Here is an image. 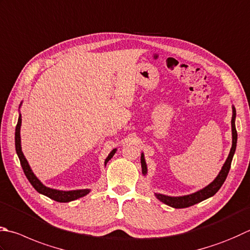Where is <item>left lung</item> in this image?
Segmentation results:
<instances>
[{
  "mask_svg": "<svg viewBox=\"0 0 250 250\" xmlns=\"http://www.w3.org/2000/svg\"><path fill=\"white\" fill-rule=\"evenodd\" d=\"M232 113H233L232 122H230V124H232V148H230L227 161L224 162L222 168H221V171L218 174V176H216L214 180L209 184V185H207L206 187L202 188V189L197 190L189 195L174 197V196L159 194V192H154V196L157 197L160 201L169 206V207H172V208L182 209V208H187V207L194 206L196 204H198V202H200V201L208 199V198H210V197L214 196L216 192H218L221 186L223 185V183L225 182V180H227V176H228L229 171L230 168V163H232L235 150H236L237 131H236V127H235V120H236V109H235L234 105H232ZM140 162H141V171H143L144 176H146L148 173V168H147V163H146V160H145V154L143 152H141Z\"/></svg>",
  "mask_w": 250,
  "mask_h": 250,
  "instance_id": "1",
  "label": "left lung"
}]
</instances>
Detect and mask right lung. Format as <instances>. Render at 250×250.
<instances>
[{
    "label": "right lung",
    "instance_id": "add662e5",
    "mask_svg": "<svg viewBox=\"0 0 250 250\" xmlns=\"http://www.w3.org/2000/svg\"><path fill=\"white\" fill-rule=\"evenodd\" d=\"M22 104V102H21L20 104V109ZM20 111V110H18ZM21 114L20 112V116H18V122L16 125V129H15V148H16V153L18 155V159H20L21 167L23 169V173H25L26 177L28 178V181L30 182V184L34 186L35 189L39 192V194L44 195L49 198L53 199L58 202H69L73 200H76L78 198H82V197L88 195L90 192V189H75V190H60V189H54V188H50L48 186L43 185L41 183V181L38 178L35 173L32 172V169L28 163L27 159L23 155L21 151ZM116 148L113 149L112 151L107 155L105 161H104V166H106V163L110 161V160L113 158V155L116 152Z\"/></svg>",
    "mask_w": 250,
    "mask_h": 250
}]
</instances>
